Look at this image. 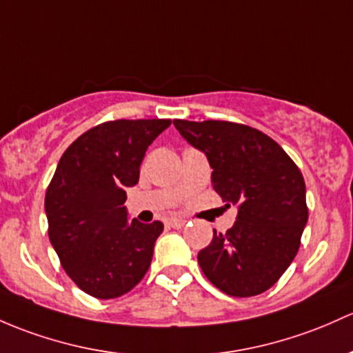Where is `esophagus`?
<instances>
[{
    "mask_svg": "<svg viewBox=\"0 0 353 353\" xmlns=\"http://www.w3.org/2000/svg\"><path fill=\"white\" fill-rule=\"evenodd\" d=\"M167 225H169L170 228H183V226L186 225V220H181V218H170V220H167Z\"/></svg>",
    "mask_w": 353,
    "mask_h": 353,
    "instance_id": "esophagus-1",
    "label": "esophagus"
}]
</instances>
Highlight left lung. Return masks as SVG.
Listing matches in <instances>:
<instances>
[{
  "mask_svg": "<svg viewBox=\"0 0 353 353\" xmlns=\"http://www.w3.org/2000/svg\"><path fill=\"white\" fill-rule=\"evenodd\" d=\"M181 135L206 154L213 189L239 208L236 221L198 254L210 283L250 298L279 281L301 245L307 223L301 170L261 130L232 121L174 120Z\"/></svg>",
  "mask_w": 353,
  "mask_h": 353,
  "instance_id": "obj_1",
  "label": "left lung"
}]
</instances>
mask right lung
I'll return each mask as SVG.
<instances>
[{"label":"right lung","instance_id":"obj_1","mask_svg":"<svg viewBox=\"0 0 353 353\" xmlns=\"http://www.w3.org/2000/svg\"><path fill=\"white\" fill-rule=\"evenodd\" d=\"M170 120H114L92 127L62 154L46 192L49 239L74 284L92 298L132 291L150 267L161 221L127 216L145 150Z\"/></svg>","mask_w":353,"mask_h":353}]
</instances>
